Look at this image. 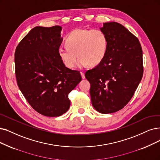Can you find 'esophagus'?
Wrapping results in <instances>:
<instances>
[{
    "label": "esophagus",
    "mask_w": 160,
    "mask_h": 160,
    "mask_svg": "<svg viewBox=\"0 0 160 160\" xmlns=\"http://www.w3.org/2000/svg\"><path fill=\"white\" fill-rule=\"evenodd\" d=\"M81 77H82V79H85V73L83 72H81Z\"/></svg>",
    "instance_id": "esophagus-1"
}]
</instances>
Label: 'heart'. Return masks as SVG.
<instances>
[{
  "instance_id": "b5f03b06",
  "label": "heart",
  "mask_w": 160,
  "mask_h": 160,
  "mask_svg": "<svg viewBox=\"0 0 160 160\" xmlns=\"http://www.w3.org/2000/svg\"><path fill=\"white\" fill-rule=\"evenodd\" d=\"M67 47H61L58 54L67 68H73L78 60L81 68L97 65L104 58L108 48V39L103 31L98 29H76L67 35Z\"/></svg>"
}]
</instances>
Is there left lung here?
Masks as SVG:
<instances>
[{"mask_svg":"<svg viewBox=\"0 0 160 160\" xmlns=\"http://www.w3.org/2000/svg\"><path fill=\"white\" fill-rule=\"evenodd\" d=\"M100 29L107 37V52L85 78L94 109L112 113L128 104L142 79V50L138 38L119 23H105Z\"/></svg>","mask_w":160,"mask_h":160,"instance_id":"left-lung-1","label":"left lung"}]
</instances>
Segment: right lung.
I'll list each match as a JSON object with an SVG mask.
<instances>
[{
	"mask_svg": "<svg viewBox=\"0 0 160 160\" xmlns=\"http://www.w3.org/2000/svg\"><path fill=\"white\" fill-rule=\"evenodd\" d=\"M62 28L37 26L15 51L17 83L29 105L41 115L58 117L70 106L68 94L81 81L79 71L66 67L58 49Z\"/></svg>",
	"mask_w": 160,
	"mask_h": 160,
	"instance_id": "add662e5",
	"label": "right lung"
}]
</instances>
